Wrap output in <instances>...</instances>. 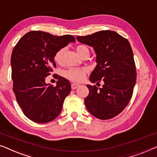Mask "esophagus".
<instances>
[{
  "label": "esophagus",
  "instance_id": "esophagus-1",
  "mask_svg": "<svg viewBox=\"0 0 157 157\" xmlns=\"http://www.w3.org/2000/svg\"><path fill=\"white\" fill-rule=\"evenodd\" d=\"M79 86V84H77V83H72L71 84V88L73 90H75L76 88H77Z\"/></svg>",
  "mask_w": 157,
  "mask_h": 157
}]
</instances>
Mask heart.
Returning <instances> with one entry per match:
<instances>
[{"instance_id": "1", "label": "heart", "mask_w": 157, "mask_h": 157, "mask_svg": "<svg viewBox=\"0 0 157 157\" xmlns=\"http://www.w3.org/2000/svg\"><path fill=\"white\" fill-rule=\"evenodd\" d=\"M86 51L88 52V49L85 45H78L76 47V52L78 55H80L82 52ZM63 52H64V49H61L56 52L55 56H54V60L56 62L59 63L62 62ZM88 69L86 67L70 68L64 71V76L69 80L74 81V82H80L85 78Z\"/></svg>"}]
</instances>
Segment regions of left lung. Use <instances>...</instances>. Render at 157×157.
Here are the masks:
<instances>
[{
  "mask_svg": "<svg viewBox=\"0 0 157 157\" xmlns=\"http://www.w3.org/2000/svg\"><path fill=\"white\" fill-rule=\"evenodd\" d=\"M76 39L94 47L96 54L97 65L89 80L92 83H103L101 88L86 86L89 90V94L84 100L86 108L90 114L101 120L117 116L132 98L137 78L133 52L129 41L110 30L78 36Z\"/></svg>",
  "mask_w": 157,
  "mask_h": 157,
  "instance_id": "obj_1",
  "label": "left lung"
}]
</instances>
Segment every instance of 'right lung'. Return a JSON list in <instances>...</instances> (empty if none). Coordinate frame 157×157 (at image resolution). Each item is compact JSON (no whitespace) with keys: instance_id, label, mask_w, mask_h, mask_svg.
Masks as SVG:
<instances>
[{"instance_id":"1","label":"right lung","mask_w":157,"mask_h":157,"mask_svg":"<svg viewBox=\"0 0 157 157\" xmlns=\"http://www.w3.org/2000/svg\"><path fill=\"white\" fill-rule=\"evenodd\" d=\"M70 42H75L72 35L31 31L13 49L10 60L13 91L25 115L33 122L47 123L55 119L71 92L69 81L56 74V86L45 83L56 67V53Z\"/></svg>"}]
</instances>
